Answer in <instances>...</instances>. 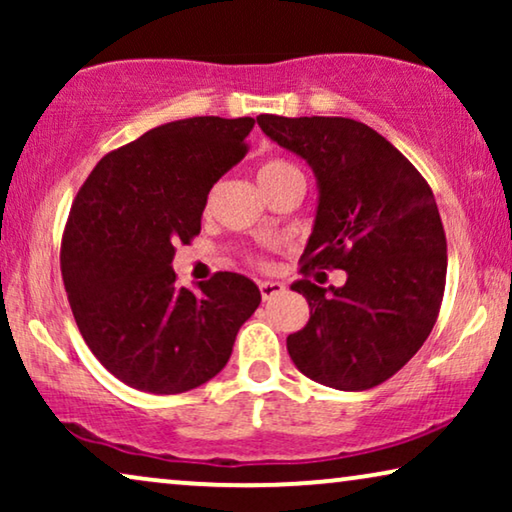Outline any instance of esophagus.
<instances>
[{"label": "esophagus", "instance_id": "1", "mask_svg": "<svg viewBox=\"0 0 512 512\" xmlns=\"http://www.w3.org/2000/svg\"><path fill=\"white\" fill-rule=\"evenodd\" d=\"M258 289H261V298L263 300H270V298H275V296H279V293L284 291V284H279V282H261V284H258Z\"/></svg>", "mask_w": 512, "mask_h": 512}]
</instances>
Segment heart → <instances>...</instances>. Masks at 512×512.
Masks as SVG:
<instances>
[{"label": "heart", "instance_id": "b5f03b06", "mask_svg": "<svg viewBox=\"0 0 512 512\" xmlns=\"http://www.w3.org/2000/svg\"><path fill=\"white\" fill-rule=\"evenodd\" d=\"M286 177H300V179H303V174H300L298 167L286 158H268L265 163H261V167H258V184H261V186L270 184V181L286 179ZM256 263L263 265V258H256Z\"/></svg>", "mask_w": 512, "mask_h": 512}]
</instances>
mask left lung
Masks as SVG:
<instances>
[{
	"label": "left lung",
	"mask_w": 512,
	"mask_h": 512,
	"mask_svg": "<svg viewBox=\"0 0 512 512\" xmlns=\"http://www.w3.org/2000/svg\"><path fill=\"white\" fill-rule=\"evenodd\" d=\"M279 146L305 158L319 181L317 221L293 291L310 321L286 338L300 373L342 391L396 375L429 338L445 293L447 242L431 186L366 123L342 116H256ZM312 269H345L321 290Z\"/></svg>",
	"instance_id": "left-lung-1"
}]
</instances>
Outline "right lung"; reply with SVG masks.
I'll return each instance as SVG.
<instances>
[{
	"mask_svg": "<svg viewBox=\"0 0 512 512\" xmlns=\"http://www.w3.org/2000/svg\"><path fill=\"white\" fill-rule=\"evenodd\" d=\"M254 118L195 116L109 151L69 209L60 270L76 326L111 375L149 394H181L226 366L261 291L216 272L177 286L172 258L200 235L212 186L247 153Z\"/></svg>",
	"mask_w": 512,
	"mask_h": 512,
	"instance_id": "obj_1",
	"label": "right lung"
}]
</instances>
